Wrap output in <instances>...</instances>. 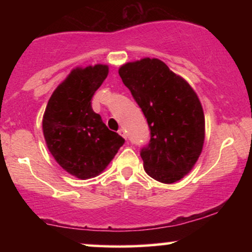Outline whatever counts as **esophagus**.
I'll return each mask as SVG.
<instances>
[{
    "label": "esophagus",
    "instance_id": "34e87169",
    "mask_svg": "<svg viewBox=\"0 0 252 252\" xmlns=\"http://www.w3.org/2000/svg\"><path fill=\"white\" fill-rule=\"evenodd\" d=\"M118 134H120L121 136H122V137H124V138H126V129L121 128L120 130H118Z\"/></svg>",
    "mask_w": 252,
    "mask_h": 252
}]
</instances>
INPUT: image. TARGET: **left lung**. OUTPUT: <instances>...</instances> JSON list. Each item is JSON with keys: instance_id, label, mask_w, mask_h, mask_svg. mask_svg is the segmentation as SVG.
<instances>
[{"instance_id": "8db88e82", "label": "left lung", "mask_w": 252, "mask_h": 252, "mask_svg": "<svg viewBox=\"0 0 252 252\" xmlns=\"http://www.w3.org/2000/svg\"><path fill=\"white\" fill-rule=\"evenodd\" d=\"M118 73L150 130L149 143L140 150L146 173L163 184L180 180L194 166L205 138L204 111L194 90L158 59L128 63Z\"/></svg>"}]
</instances>
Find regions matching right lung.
I'll return each instance as SVG.
<instances>
[{
    "mask_svg": "<svg viewBox=\"0 0 252 252\" xmlns=\"http://www.w3.org/2000/svg\"><path fill=\"white\" fill-rule=\"evenodd\" d=\"M108 73L106 65L73 70L53 92L43 115V136L51 154L79 179L103 172L124 143L92 110V97Z\"/></svg>",
    "mask_w": 252,
    "mask_h": 252,
    "instance_id": "1",
    "label": "right lung"
}]
</instances>
